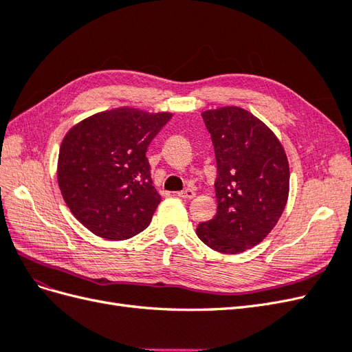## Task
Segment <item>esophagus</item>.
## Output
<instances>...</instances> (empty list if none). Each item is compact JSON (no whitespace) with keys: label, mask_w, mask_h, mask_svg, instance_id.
<instances>
[{"label":"esophagus","mask_w":352,"mask_h":352,"mask_svg":"<svg viewBox=\"0 0 352 352\" xmlns=\"http://www.w3.org/2000/svg\"><path fill=\"white\" fill-rule=\"evenodd\" d=\"M177 197L192 199L195 197V192H194V189H185V190H180V192H177Z\"/></svg>","instance_id":"esophagus-1"}]
</instances>
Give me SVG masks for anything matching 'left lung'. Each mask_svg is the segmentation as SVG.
<instances>
[{"label": "left lung", "instance_id": "8db88e82", "mask_svg": "<svg viewBox=\"0 0 352 352\" xmlns=\"http://www.w3.org/2000/svg\"><path fill=\"white\" fill-rule=\"evenodd\" d=\"M214 145L217 212L197 228L211 250L239 254L269 235L289 195V164L280 141L241 107L201 114Z\"/></svg>", "mask_w": 352, "mask_h": 352}]
</instances>
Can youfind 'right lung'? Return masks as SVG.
<instances>
[{"mask_svg":"<svg viewBox=\"0 0 352 352\" xmlns=\"http://www.w3.org/2000/svg\"><path fill=\"white\" fill-rule=\"evenodd\" d=\"M172 113L120 107L74 124L60 146L57 180L82 225L110 241L148 228L162 197L153 186L148 145Z\"/></svg>","mask_w":352,"mask_h":352,"instance_id":"add662e5","label":"right lung"}]
</instances>
